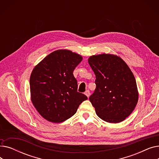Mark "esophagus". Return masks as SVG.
Masks as SVG:
<instances>
[{
  "label": "esophagus",
  "instance_id": "1",
  "mask_svg": "<svg viewBox=\"0 0 159 159\" xmlns=\"http://www.w3.org/2000/svg\"><path fill=\"white\" fill-rule=\"evenodd\" d=\"M84 94L89 98V95H90V92H89V90H86V91H85V93H84Z\"/></svg>",
  "mask_w": 159,
  "mask_h": 159
}]
</instances>
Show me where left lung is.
<instances>
[{
	"label": "left lung",
	"instance_id": "1",
	"mask_svg": "<svg viewBox=\"0 0 159 159\" xmlns=\"http://www.w3.org/2000/svg\"><path fill=\"white\" fill-rule=\"evenodd\" d=\"M88 62L96 77L89 101L97 116L107 122L123 121L134 110L139 98L132 71L120 57L111 54L93 55Z\"/></svg>",
	"mask_w": 159,
	"mask_h": 159
}]
</instances>
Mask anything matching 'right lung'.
<instances>
[{"instance_id": "obj_1", "label": "right lung", "mask_w": 159, "mask_h": 159, "mask_svg": "<svg viewBox=\"0 0 159 159\" xmlns=\"http://www.w3.org/2000/svg\"><path fill=\"white\" fill-rule=\"evenodd\" d=\"M82 60L77 53L59 49L49 54L33 70L30 79L31 100L47 120H66L88 99L77 91V81L73 74Z\"/></svg>"}]
</instances>
